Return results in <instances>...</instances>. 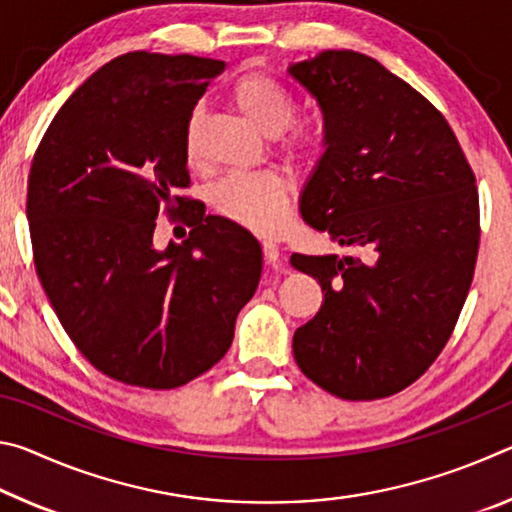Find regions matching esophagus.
<instances>
[{"instance_id": "34e87169", "label": "esophagus", "mask_w": 512, "mask_h": 512, "mask_svg": "<svg viewBox=\"0 0 512 512\" xmlns=\"http://www.w3.org/2000/svg\"><path fill=\"white\" fill-rule=\"evenodd\" d=\"M262 250H264V259H266V264H275L277 259H280V246L273 244V241H264V244H262Z\"/></svg>"}]
</instances>
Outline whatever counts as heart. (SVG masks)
<instances>
[{"instance_id":"heart-1","label":"heart","mask_w":512,"mask_h":512,"mask_svg":"<svg viewBox=\"0 0 512 512\" xmlns=\"http://www.w3.org/2000/svg\"><path fill=\"white\" fill-rule=\"evenodd\" d=\"M230 101L259 133L282 135L296 119V103L282 83L262 72L244 74L230 90ZM198 126L201 115L194 112L187 124V160H198ZM325 135L320 128L296 126L282 142V151L298 162H309L323 151ZM210 201L225 219L235 221L257 235H275L284 228L291 210V187L275 173H237L223 178L212 189Z\"/></svg>"}]
</instances>
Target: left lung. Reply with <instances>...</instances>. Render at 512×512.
<instances>
[{
    "instance_id": "8db88e82",
    "label": "left lung",
    "mask_w": 512,
    "mask_h": 512,
    "mask_svg": "<svg viewBox=\"0 0 512 512\" xmlns=\"http://www.w3.org/2000/svg\"><path fill=\"white\" fill-rule=\"evenodd\" d=\"M323 112L300 214L359 255H291L325 300L293 334L305 375L341 400L404 391L445 348L479 253L474 173L447 119L357 51L289 65Z\"/></svg>"
}]
</instances>
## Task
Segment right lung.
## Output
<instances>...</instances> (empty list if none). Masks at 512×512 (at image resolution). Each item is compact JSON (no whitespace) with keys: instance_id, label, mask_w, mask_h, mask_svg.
I'll use <instances>...</instances> for the list:
<instances>
[{"instance_id":"right-lung-1","label":"right lung","mask_w":512,"mask_h":512,"mask_svg":"<svg viewBox=\"0 0 512 512\" xmlns=\"http://www.w3.org/2000/svg\"><path fill=\"white\" fill-rule=\"evenodd\" d=\"M223 60L124 54L56 112L33 155V262L69 339L94 368L169 391L223 359L255 296L262 248L241 225L185 205V133ZM164 209L190 227L152 246Z\"/></svg>"}]
</instances>
